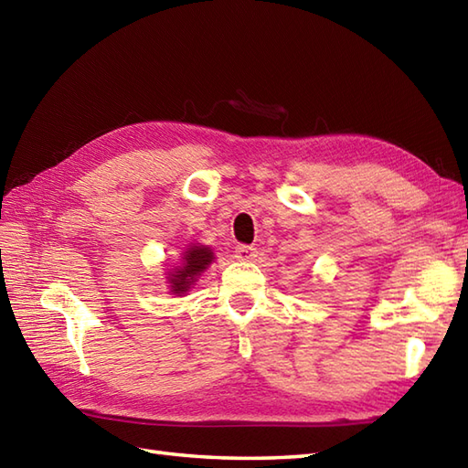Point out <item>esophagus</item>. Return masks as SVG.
<instances>
[{
  "instance_id": "34e87169",
  "label": "esophagus",
  "mask_w": 468,
  "mask_h": 468,
  "mask_svg": "<svg viewBox=\"0 0 468 468\" xmlns=\"http://www.w3.org/2000/svg\"><path fill=\"white\" fill-rule=\"evenodd\" d=\"M257 257V249L249 245H237L235 247V259L239 261H253Z\"/></svg>"
}]
</instances>
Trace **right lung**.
I'll list each match as a JSON object with an SVG mask.
<instances>
[{
	"label": "right lung",
	"instance_id": "1",
	"mask_svg": "<svg viewBox=\"0 0 468 468\" xmlns=\"http://www.w3.org/2000/svg\"><path fill=\"white\" fill-rule=\"evenodd\" d=\"M215 261L213 249L201 243H189L179 253V259L176 261L173 269L167 271L165 283L169 287V292L176 297L187 295L191 287L197 283L201 273Z\"/></svg>",
	"mask_w": 468,
	"mask_h": 468
}]
</instances>
